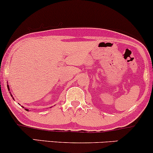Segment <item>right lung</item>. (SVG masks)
I'll use <instances>...</instances> for the list:
<instances>
[{
    "label": "right lung",
    "instance_id": "right-lung-1",
    "mask_svg": "<svg viewBox=\"0 0 153 153\" xmlns=\"http://www.w3.org/2000/svg\"><path fill=\"white\" fill-rule=\"evenodd\" d=\"M8 90H9V89H8ZM10 96H11V94H10ZM23 108H24V107H23ZM26 111H28V109H26Z\"/></svg>",
    "mask_w": 153,
    "mask_h": 153
}]
</instances>
